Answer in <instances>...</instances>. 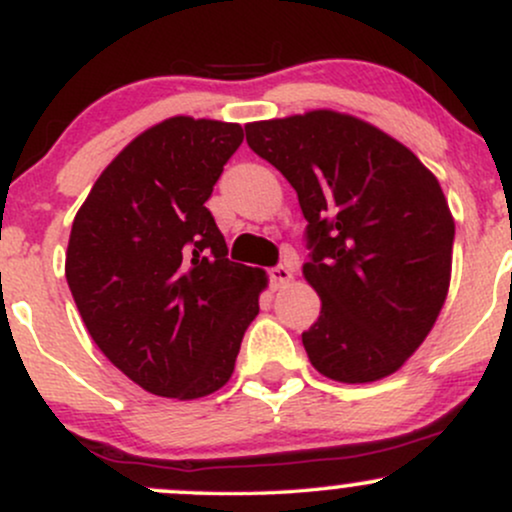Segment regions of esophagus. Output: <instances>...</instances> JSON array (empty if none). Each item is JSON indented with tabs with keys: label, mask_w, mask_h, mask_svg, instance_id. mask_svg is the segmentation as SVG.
I'll use <instances>...</instances> for the list:
<instances>
[{
	"label": "esophagus",
	"mask_w": 512,
	"mask_h": 512,
	"mask_svg": "<svg viewBox=\"0 0 512 512\" xmlns=\"http://www.w3.org/2000/svg\"><path fill=\"white\" fill-rule=\"evenodd\" d=\"M269 279H272V289H284L286 284L293 279V272L289 267H284V264H279V267H272L269 269Z\"/></svg>",
	"instance_id": "obj_1"
}]
</instances>
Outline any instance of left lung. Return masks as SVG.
<instances>
[{
    "label": "left lung",
    "mask_w": 512,
    "mask_h": 512,
    "mask_svg": "<svg viewBox=\"0 0 512 512\" xmlns=\"http://www.w3.org/2000/svg\"><path fill=\"white\" fill-rule=\"evenodd\" d=\"M250 149L296 190L322 301L303 346L325 378L397 373L436 325L450 289L455 219L440 182L402 142L337 110L245 125Z\"/></svg>",
    "instance_id": "1"
}]
</instances>
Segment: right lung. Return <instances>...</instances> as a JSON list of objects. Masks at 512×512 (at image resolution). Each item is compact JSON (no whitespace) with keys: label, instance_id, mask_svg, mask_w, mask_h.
<instances>
[{"label":"right lung","instance_id":"right-lung-1","mask_svg":"<svg viewBox=\"0 0 512 512\" xmlns=\"http://www.w3.org/2000/svg\"><path fill=\"white\" fill-rule=\"evenodd\" d=\"M240 142L238 122L168 117L108 163L74 216L64 276L81 320L151 395L221 390L260 313L267 272L228 260L204 207Z\"/></svg>","mask_w":512,"mask_h":512}]
</instances>
